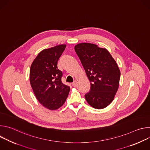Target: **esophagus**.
I'll list each match as a JSON object with an SVG mask.
<instances>
[{"label": "esophagus", "mask_w": 150, "mask_h": 150, "mask_svg": "<svg viewBox=\"0 0 150 150\" xmlns=\"http://www.w3.org/2000/svg\"><path fill=\"white\" fill-rule=\"evenodd\" d=\"M72 86H74V87H76L77 86V82L76 81H75L74 82H72Z\"/></svg>", "instance_id": "obj_1"}]
</instances>
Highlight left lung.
I'll list each match as a JSON object with an SVG mask.
<instances>
[{
	"instance_id": "1",
	"label": "left lung",
	"mask_w": 150,
	"mask_h": 150,
	"mask_svg": "<svg viewBox=\"0 0 150 150\" xmlns=\"http://www.w3.org/2000/svg\"><path fill=\"white\" fill-rule=\"evenodd\" d=\"M75 50L91 82L85 100L94 109L106 108L119 88L120 72L117 64L108 50L94 44L79 43Z\"/></svg>"
}]
</instances>
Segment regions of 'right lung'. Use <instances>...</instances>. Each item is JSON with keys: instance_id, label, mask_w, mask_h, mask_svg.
<instances>
[{"instance_id": "obj_1", "label": "right lung", "mask_w": 150, "mask_h": 150, "mask_svg": "<svg viewBox=\"0 0 150 150\" xmlns=\"http://www.w3.org/2000/svg\"><path fill=\"white\" fill-rule=\"evenodd\" d=\"M66 45L44 49L38 53L30 70L31 86L38 101L46 108L56 110L65 103L70 87L62 82L57 62Z\"/></svg>"}]
</instances>
